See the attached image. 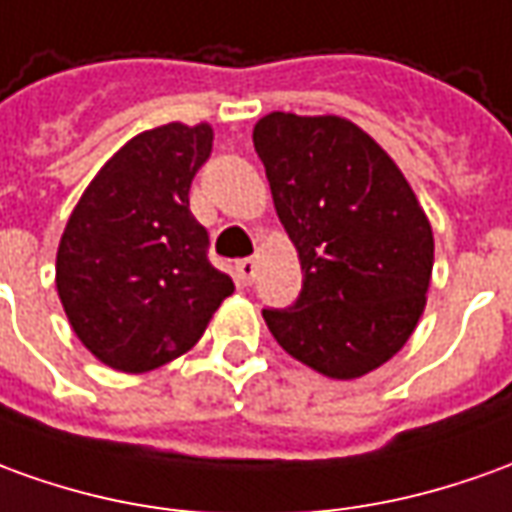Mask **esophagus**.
Listing matches in <instances>:
<instances>
[{
  "label": "esophagus",
  "mask_w": 512,
  "mask_h": 512,
  "mask_svg": "<svg viewBox=\"0 0 512 512\" xmlns=\"http://www.w3.org/2000/svg\"><path fill=\"white\" fill-rule=\"evenodd\" d=\"M256 267H259L256 259H239V262H236V276L242 278L245 284H250V281L256 278Z\"/></svg>",
  "instance_id": "obj_1"
}]
</instances>
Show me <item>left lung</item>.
<instances>
[{
  "instance_id": "left-lung-1",
  "label": "left lung",
  "mask_w": 512,
  "mask_h": 512,
  "mask_svg": "<svg viewBox=\"0 0 512 512\" xmlns=\"http://www.w3.org/2000/svg\"><path fill=\"white\" fill-rule=\"evenodd\" d=\"M303 287L262 309L276 343L329 379H359L398 354L424 315L432 225L396 161L343 116L273 111L253 128Z\"/></svg>"
}]
</instances>
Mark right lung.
Listing matches in <instances>:
<instances>
[{
	"mask_svg": "<svg viewBox=\"0 0 512 512\" xmlns=\"http://www.w3.org/2000/svg\"><path fill=\"white\" fill-rule=\"evenodd\" d=\"M214 133L169 122L133 136L94 175L58 245L55 284L74 334L122 373H147L203 337L234 281L209 262L189 186Z\"/></svg>",
	"mask_w": 512,
	"mask_h": 512,
	"instance_id": "1",
	"label": "right lung"
}]
</instances>
